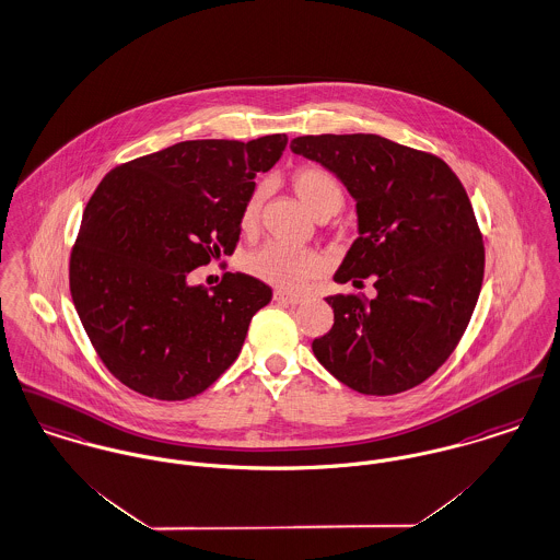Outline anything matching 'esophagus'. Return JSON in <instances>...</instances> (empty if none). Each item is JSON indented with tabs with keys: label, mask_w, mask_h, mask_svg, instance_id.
<instances>
[{
	"label": "esophagus",
	"mask_w": 560,
	"mask_h": 560,
	"mask_svg": "<svg viewBox=\"0 0 560 560\" xmlns=\"http://www.w3.org/2000/svg\"><path fill=\"white\" fill-rule=\"evenodd\" d=\"M273 300H276L278 304L284 305H298L304 302V298H302V295H295V293H287V291H276V293H273Z\"/></svg>",
	"instance_id": "34e87169"
}]
</instances>
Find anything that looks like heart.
Here are the masks:
<instances>
[{"label":"heart","instance_id":"heart-1","mask_svg":"<svg viewBox=\"0 0 560 560\" xmlns=\"http://www.w3.org/2000/svg\"><path fill=\"white\" fill-rule=\"evenodd\" d=\"M293 190L302 203L316 215H334L345 203V188L334 173L323 166L305 164L291 175ZM265 188L256 186L242 209L244 231L258 224ZM325 267L323 256L310 248H295L280 242H267L246 258V269L258 280L278 289H300L307 280L316 278Z\"/></svg>","mask_w":560,"mask_h":560}]
</instances>
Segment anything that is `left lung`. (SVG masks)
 I'll use <instances>...</instances> for the list:
<instances>
[{
	"mask_svg": "<svg viewBox=\"0 0 560 560\" xmlns=\"http://www.w3.org/2000/svg\"><path fill=\"white\" fill-rule=\"evenodd\" d=\"M293 153L323 164L355 199L357 237L334 280L374 300L329 295L334 327L316 359L368 396L407 392L454 353L483 282V240L458 175L436 155L378 135L298 137Z\"/></svg>",
	"mask_w": 560,
	"mask_h": 560,
	"instance_id": "obj_1",
	"label": "left lung"
}]
</instances>
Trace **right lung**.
<instances>
[{"mask_svg":"<svg viewBox=\"0 0 560 560\" xmlns=\"http://www.w3.org/2000/svg\"><path fill=\"white\" fill-rule=\"evenodd\" d=\"M287 135L184 141L115 166L83 211L70 256V293L108 372L155 400L205 392L237 359L271 289L248 273L218 287L192 269L231 255L256 173Z\"/></svg>","mask_w":560,"mask_h":560,"instance_id":"1","label":"right lung"}]
</instances>
